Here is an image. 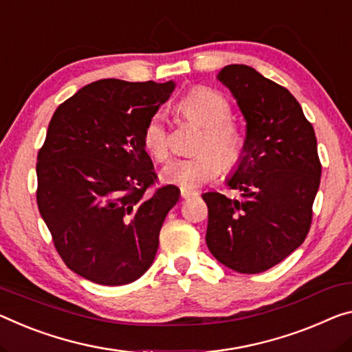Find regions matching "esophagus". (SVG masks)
<instances>
[{
    "label": "esophagus",
    "mask_w": 352,
    "mask_h": 352,
    "mask_svg": "<svg viewBox=\"0 0 352 352\" xmlns=\"http://www.w3.org/2000/svg\"><path fill=\"white\" fill-rule=\"evenodd\" d=\"M197 195V192H192V190H186V188H181V197L182 198H190V197H195Z\"/></svg>",
    "instance_id": "obj_1"
}]
</instances>
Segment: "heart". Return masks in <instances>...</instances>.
<instances>
[{
	"instance_id": "b5f03b06",
	"label": "heart",
	"mask_w": 352,
	"mask_h": 352,
	"mask_svg": "<svg viewBox=\"0 0 352 352\" xmlns=\"http://www.w3.org/2000/svg\"><path fill=\"white\" fill-rule=\"evenodd\" d=\"M187 121L203 129L197 143L198 155L175 159L162 177L186 190L201 187L220 175L221 168L234 170L244 154V135L231 121V105L223 96L209 88H193L177 104ZM143 146L151 157L164 162L170 155V131L164 118L154 115L143 131Z\"/></svg>"
}]
</instances>
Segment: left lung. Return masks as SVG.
Instances as JSON below:
<instances>
[{
    "instance_id": "left-lung-1",
    "label": "left lung",
    "mask_w": 352,
    "mask_h": 352,
    "mask_svg": "<svg viewBox=\"0 0 352 352\" xmlns=\"http://www.w3.org/2000/svg\"><path fill=\"white\" fill-rule=\"evenodd\" d=\"M217 78L247 124L244 154L226 179L239 199L203 195L206 244L226 267L259 274L291 255L310 231L321 179L316 137L296 97L253 67L231 64Z\"/></svg>"
}]
</instances>
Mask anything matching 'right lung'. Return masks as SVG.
Wrapping results in <instances>:
<instances>
[{
  "instance_id": "1",
  "label": "right lung",
  "mask_w": 352,
  "mask_h": 352,
  "mask_svg": "<svg viewBox=\"0 0 352 352\" xmlns=\"http://www.w3.org/2000/svg\"><path fill=\"white\" fill-rule=\"evenodd\" d=\"M175 83L97 80L63 102L37 154V206L66 266L120 286L151 267L159 232L179 199L143 146L146 124Z\"/></svg>"
}]
</instances>
